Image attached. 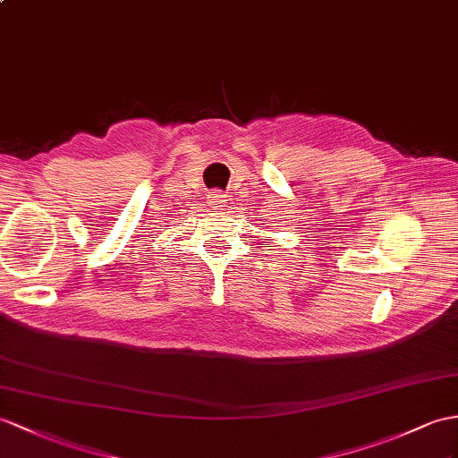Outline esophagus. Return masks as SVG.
<instances>
[{
    "instance_id": "esophagus-1",
    "label": "esophagus",
    "mask_w": 458,
    "mask_h": 458,
    "mask_svg": "<svg viewBox=\"0 0 458 458\" xmlns=\"http://www.w3.org/2000/svg\"><path fill=\"white\" fill-rule=\"evenodd\" d=\"M209 204H211V208L221 209L223 206L227 204L225 194H221V192H211V194H209Z\"/></svg>"
}]
</instances>
